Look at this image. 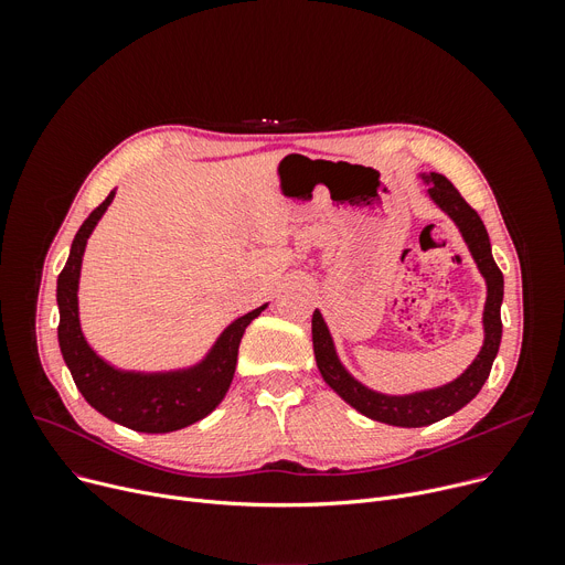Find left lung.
I'll use <instances>...</instances> for the list:
<instances>
[{"label":"left lung","mask_w":565,"mask_h":565,"mask_svg":"<svg viewBox=\"0 0 565 565\" xmlns=\"http://www.w3.org/2000/svg\"><path fill=\"white\" fill-rule=\"evenodd\" d=\"M426 183H430L428 194L433 201L447 213L460 228L465 243L477 260L481 275L488 284V300L483 311V330L486 341L479 352V358L471 362V366L454 382L444 384L439 390L419 392L409 396H384L362 382L354 380L339 362L337 350L330 337L328 324H324L320 311H313L311 318V334H313V352L322 380L354 409L362 412L364 417L390 424V426H403V428H419L430 426L449 414L465 407L473 396L481 392L486 384L492 362L499 352L501 343V300H503V275L497 267L490 249V237L486 231V224L481 222L479 213L460 196V192L451 185L447 175L430 173L424 175Z\"/></svg>","instance_id":"1"}]
</instances>
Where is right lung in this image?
Returning a JSON list of instances; mask_svg holds the SVG:
<instances>
[{
	"mask_svg": "<svg viewBox=\"0 0 565 565\" xmlns=\"http://www.w3.org/2000/svg\"><path fill=\"white\" fill-rule=\"evenodd\" d=\"M114 192L84 220L79 226L71 256L56 279V305H58V348L64 362L77 384L86 403L96 407L103 417L132 428L137 433H171L181 430L205 414H211L226 396L235 373L237 348L247 330V324L267 307H258L243 318L231 322L222 332L207 358L188 369L171 373H132L118 371L103 362L88 348L77 316V284L82 254L88 235L96 228L98 220L111 203Z\"/></svg>",
	"mask_w": 565,
	"mask_h": 565,
	"instance_id": "1",
	"label": "right lung"
}]
</instances>
